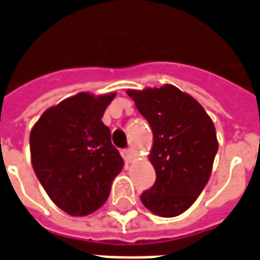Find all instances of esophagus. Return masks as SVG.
I'll return each mask as SVG.
<instances>
[{"label":"esophagus","instance_id":"esophagus-1","mask_svg":"<svg viewBox=\"0 0 260 260\" xmlns=\"http://www.w3.org/2000/svg\"><path fill=\"white\" fill-rule=\"evenodd\" d=\"M124 156H125V159L128 162L134 161V158H135L134 150H132V148H128V150H125V151H124Z\"/></svg>","mask_w":260,"mask_h":260}]
</instances>
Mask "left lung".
I'll use <instances>...</instances> for the list:
<instances>
[{
  "mask_svg": "<svg viewBox=\"0 0 260 260\" xmlns=\"http://www.w3.org/2000/svg\"><path fill=\"white\" fill-rule=\"evenodd\" d=\"M126 94L152 129L148 159L156 180L140 201L159 217H177L193 205L209 181L218 151L213 120L195 98L172 84Z\"/></svg>",
  "mask_w": 260,
  "mask_h": 260,
  "instance_id": "8db88e82",
  "label": "left lung"
}]
</instances>
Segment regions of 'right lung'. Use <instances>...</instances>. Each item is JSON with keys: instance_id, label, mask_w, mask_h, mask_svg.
<instances>
[{"instance_id": "add662e5", "label": "right lung", "mask_w": 260, "mask_h": 260, "mask_svg": "<svg viewBox=\"0 0 260 260\" xmlns=\"http://www.w3.org/2000/svg\"><path fill=\"white\" fill-rule=\"evenodd\" d=\"M116 92H79L51 106L29 134L34 172L55 206L84 217L108 201L124 159L102 122Z\"/></svg>"}]
</instances>
